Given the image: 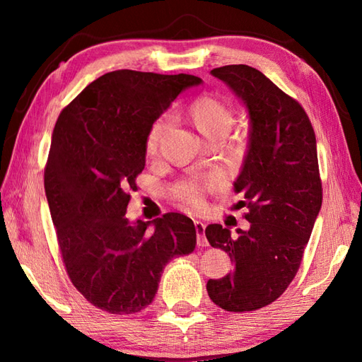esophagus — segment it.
Wrapping results in <instances>:
<instances>
[{
    "instance_id": "obj_1",
    "label": "esophagus",
    "mask_w": 362,
    "mask_h": 362,
    "mask_svg": "<svg viewBox=\"0 0 362 362\" xmlns=\"http://www.w3.org/2000/svg\"><path fill=\"white\" fill-rule=\"evenodd\" d=\"M194 228H196V235H197V245H209V241L205 238V224L202 221H194Z\"/></svg>"
}]
</instances>
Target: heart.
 <instances>
[{
  "instance_id": "heart-1",
  "label": "heart",
  "mask_w": 362,
  "mask_h": 362,
  "mask_svg": "<svg viewBox=\"0 0 362 362\" xmlns=\"http://www.w3.org/2000/svg\"><path fill=\"white\" fill-rule=\"evenodd\" d=\"M188 118L191 124L201 134L206 141H224L227 135L235 124V109L228 101L214 95H201L197 96L188 107ZM173 126L171 115H163L153 121L146 135L144 151L149 157H153L158 152V148L169 129ZM180 197L189 205L199 206L204 205L201 189L196 185H185L182 189Z\"/></svg>"
}]
</instances>
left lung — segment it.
<instances>
[{
    "mask_svg": "<svg viewBox=\"0 0 362 362\" xmlns=\"http://www.w3.org/2000/svg\"><path fill=\"white\" fill-rule=\"evenodd\" d=\"M249 112V144L235 180L247 206L249 230L210 224L211 247L228 253L233 271L209 280L213 303L230 313L255 311L279 298L294 280L322 206L316 135L308 115L249 65L211 70Z\"/></svg>",
    "mask_w": 362,
    "mask_h": 362,
    "instance_id": "left-lung-1",
    "label": "left lung"
}]
</instances>
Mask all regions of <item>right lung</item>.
Listing matches in <instances>:
<instances>
[{
  "label": "right lung",
  "mask_w": 362,
  "mask_h": 362,
  "mask_svg": "<svg viewBox=\"0 0 362 362\" xmlns=\"http://www.w3.org/2000/svg\"><path fill=\"white\" fill-rule=\"evenodd\" d=\"M199 83L191 74L112 71L83 88L56 122L45 193L66 274L99 310L140 313L152 303L169 261L196 247L185 214L144 222L126 213L144 169L149 127Z\"/></svg>",
  "instance_id": "add662e5"
}]
</instances>
